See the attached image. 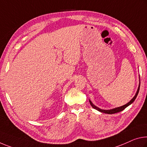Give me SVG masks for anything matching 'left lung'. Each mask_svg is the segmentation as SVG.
Masks as SVG:
<instances>
[{"mask_svg":"<svg viewBox=\"0 0 147 147\" xmlns=\"http://www.w3.org/2000/svg\"><path fill=\"white\" fill-rule=\"evenodd\" d=\"M139 88H140V86H139L138 88V90H137V92L136 93V94L135 96L134 97V98H133L131 101H130L129 103H127V104L124 105H123L122 107H118V108H116V109H111V110H102V109H100L99 108H98V107H97L96 106H95L94 104H93L92 102H91V101H90V103L91 105H92V107H93V108L96 109V110L99 111L100 112H101V113H106V114H110V115H112V114H115V113H119V112L122 111L124 110V109H125V108L127 106H129V105H131L133 102H134L135 101V99H136V97L137 96V95H138V93H139Z\"/></svg>","mask_w":147,"mask_h":147,"instance_id":"obj_1","label":"left lung"}]
</instances>
